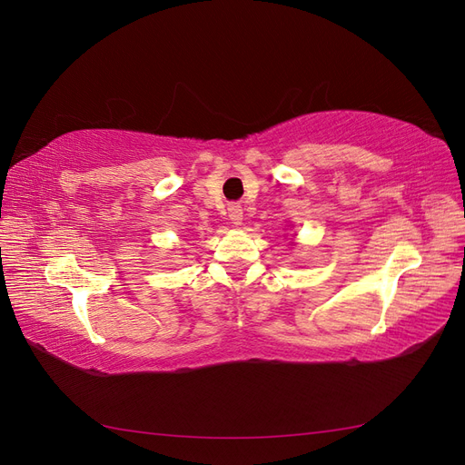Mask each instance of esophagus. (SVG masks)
I'll use <instances>...</instances> for the list:
<instances>
[{"instance_id":"34e87169","label":"esophagus","mask_w":465,"mask_h":465,"mask_svg":"<svg viewBox=\"0 0 465 465\" xmlns=\"http://www.w3.org/2000/svg\"><path fill=\"white\" fill-rule=\"evenodd\" d=\"M229 219L234 224H241L242 223V207H241V203H229Z\"/></svg>"}]
</instances>
